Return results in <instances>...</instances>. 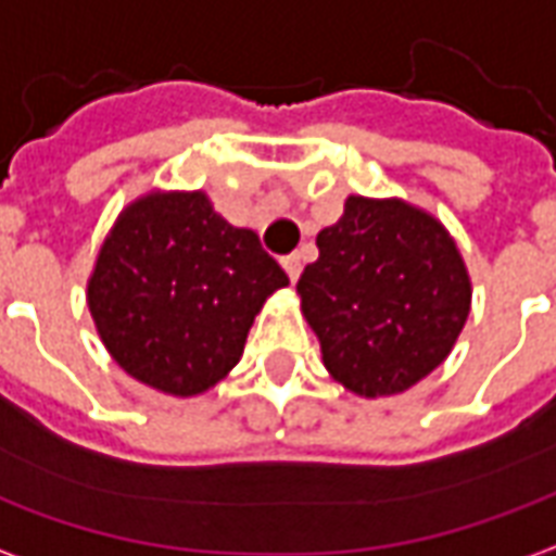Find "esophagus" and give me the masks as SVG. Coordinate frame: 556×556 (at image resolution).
Listing matches in <instances>:
<instances>
[{
  "label": "esophagus",
  "instance_id": "obj_1",
  "mask_svg": "<svg viewBox=\"0 0 556 556\" xmlns=\"http://www.w3.org/2000/svg\"><path fill=\"white\" fill-rule=\"evenodd\" d=\"M282 267H286V274H289L291 282H298V277H301V255H289V258H282Z\"/></svg>",
  "mask_w": 556,
  "mask_h": 556
}]
</instances>
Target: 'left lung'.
Instances as JSON below:
<instances>
[{
	"mask_svg": "<svg viewBox=\"0 0 556 556\" xmlns=\"http://www.w3.org/2000/svg\"><path fill=\"white\" fill-rule=\"evenodd\" d=\"M315 243L298 294L337 384L396 396L450 357L473 289L441 219L396 195H349Z\"/></svg>",
	"mask_w": 556,
	"mask_h": 556,
	"instance_id": "1",
	"label": "left lung"
}]
</instances>
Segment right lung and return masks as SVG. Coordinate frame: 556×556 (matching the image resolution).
<instances>
[{
	"instance_id": "right-lung-1",
	"label": "right lung",
	"mask_w": 556,
	"mask_h": 556,
	"mask_svg": "<svg viewBox=\"0 0 556 556\" xmlns=\"http://www.w3.org/2000/svg\"><path fill=\"white\" fill-rule=\"evenodd\" d=\"M289 277L253 229L202 190H148L115 217L91 267V321L122 369L166 396H202L238 366L255 315Z\"/></svg>"
}]
</instances>
